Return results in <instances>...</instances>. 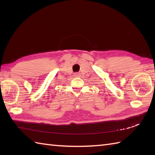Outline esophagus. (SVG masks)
<instances>
[{"label":"esophagus","instance_id":"34e87169","mask_svg":"<svg viewBox=\"0 0 155 155\" xmlns=\"http://www.w3.org/2000/svg\"><path fill=\"white\" fill-rule=\"evenodd\" d=\"M78 75H79V73H75V74H74V76H75V77H78Z\"/></svg>","mask_w":155,"mask_h":155}]
</instances>
